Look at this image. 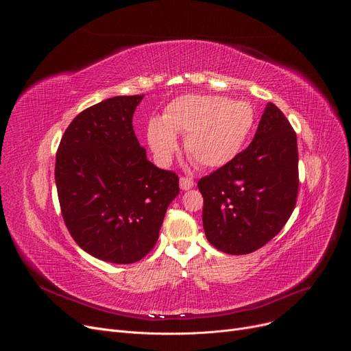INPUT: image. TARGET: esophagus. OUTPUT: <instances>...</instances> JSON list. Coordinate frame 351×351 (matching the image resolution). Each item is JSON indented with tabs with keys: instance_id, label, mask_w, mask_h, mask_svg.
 I'll return each mask as SVG.
<instances>
[{
	"instance_id": "1",
	"label": "esophagus",
	"mask_w": 351,
	"mask_h": 351,
	"mask_svg": "<svg viewBox=\"0 0 351 351\" xmlns=\"http://www.w3.org/2000/svg\"><path fill=\"white\" fill-rule=\"evenodd\" d=\"M194 186V182L191 178H187V176H182L180 178V189L182 190H189Z\"/></svg>"
}]
</instances>
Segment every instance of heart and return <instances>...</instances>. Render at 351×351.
<instances>
[{"label": "heart", "mask_w": 351, "mask_h": 351, "mask_svg": "<svg viewBox=\"0 0 351 351\" xmlns=\"http://www.w3.org/2000/svg\"><path fill=\"white\" fill-rule=\"evenodd\" d=\"M254 122L256 112L245 101L184 94L172 99L162 118L148 122L147 140L158 162L167 165L179 147L176 134H183L190 158L204 168H219L240 153Z\"/></svg>", "instance_id": "heart-1"}]
</instances>
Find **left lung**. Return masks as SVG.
Segmentation results:
<instances>
[{"mask_svg":"<svg viewBox=\"0 0 351 351\" xmlns=\"http://www.w3.org/2000/svg\"><path fill=\"white\" fill-rule=\"evenodd\" d=\"M197 186L204 232L215 248L241 256L274 239L298 193L297 137L283 112L268 103L250 145Z\"/></svg>","mask_w":351,"mask_h":351,"instance_id":"8db88e82","label":"left lung"}]
</instances>
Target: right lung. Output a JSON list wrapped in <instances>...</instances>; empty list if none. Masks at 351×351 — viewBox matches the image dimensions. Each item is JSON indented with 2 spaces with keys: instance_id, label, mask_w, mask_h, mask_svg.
Here are the masks:
<instances>
[{
  "instance_id": "add662e5",
  "label": "right lung",
  "mask_w": 351,
  "mask_h": 351,
  "mask_svg": "<svg viewBox=\"0 0 351 351\" xmlns=\"http://www.w3.org/2000/svg\"><path fill=\"white\" fill-rule=\"evenodd\" d=\"M144 95H119L82 111L66 128L56 161L64 222L90 256L133 264L156 245L179 178L149 162L133 130Z\"/></svg>"
}]
</instances>
